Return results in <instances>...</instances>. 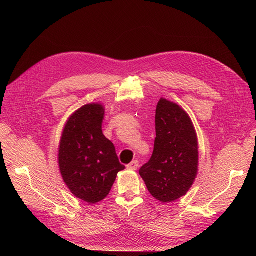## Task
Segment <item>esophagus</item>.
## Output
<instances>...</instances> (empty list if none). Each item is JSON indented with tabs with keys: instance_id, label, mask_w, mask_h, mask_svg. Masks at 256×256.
I'll use <instances>...</instances> for the list:
<instances>
[{
	"instance_id": "esophagus-1",
	"label": "esophagus",
	"mask_w": 256,
	"mask_h": 256,
	"mask_svg": "<svg viewBox=\"0 0 256 256\" xmlns=\"http://www.w3.org/2000/svg\"><path fill=\"white\" fill-rule=\"evenodd\" d=\"M138 167V160H134L128 165V169H130V170H136Z\"/></svg>"
}]
</instances>
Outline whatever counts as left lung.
<instances>
[{
	"label": "left lung",
	"instance_id": "8db88e82",
	"mask_svg": "<svg viewBox=\"0 0 256 256\" xmlns=\"http://www.w3.org/2000/svg\"><path fill=\"white\" fill-rule=\"evenodd\" d=\"M156 138L151 159L140 169L150 194L162 202L186 194L198 174V144L188 114L161 98L156 108Z\"/></svg>",
	"mask_w": 256,
	"mask_h": 256
}]
</instances>
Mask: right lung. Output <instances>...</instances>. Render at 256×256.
<instances>
[{
	"mask_svg": "<svg viewBox=\"0 0 256 256\" xmlns=\"http://www.w3.org/2000/svg\"><path fill=\"white\" fill-rule=\"evenodd\" d=\"M104 108L82 106L68 120L58 148V166L64 182L76 198L96 204L110 192L120 163L114 144L102 132Z\"/></svg>",
	"mask_w": 256,
	"mask_h": 256,
	"instance_id": "add662e5",
	"label": "right lung"
}]
</instances>
